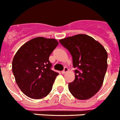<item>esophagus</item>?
Wrapping results in <instances>:
<instances>
[{
	"label": "esophagus",
	"mask_w": 120,
	"mask_h": 120,
	"mask_svg": "<svg viewBox=\"0 0 120 120\" xmlns=\"http://www.w3.org/2000/svg\"><path fill=\"white\" fill-rule=\"evenodd\" d=\"M68 71V68H67V67H65V68H64V70H63L62 71V74H65Z\"/></svg>",
	"instance_id": "34e87169"
}]
</instances>
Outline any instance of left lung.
<instances>
[{"mask_svg":"<svg viewBox=\"0 0 120 120\" xmlns=\"http://www.w3.org/2000/svg\"><path fill=\"white\" fill-rule=\"evenodd\" d=\"M70 51L75 79L68 84L71 94L79 100L93 97L102 87L107 69V52L104 46L86 34H77L60 39Z\"/></svg>","mask_w":120,"mask_h":120,"instance_id":"left-lung-1","label":"left lung"}]
</instances>
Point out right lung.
Instances as JSON below:
<instances>
[{
    "label": "right lung",
    "instance_id": "right-lung-1",
    "mask_svg": "<svg viewBox=\"0 0 120 120\" xmlns=\"http://www.w3.org/2000/svg\"><path fill=\"white\" fill-rule=\"evenodd\" d=\"M55 39L38 37L26 42L15 53L12 71L20 90L31 99L46 97L58 73L52 70L49 56L58 45Z\"/></svg>",
    "mask_w": 120,
    "mask_h": 120
}]
</instances>
